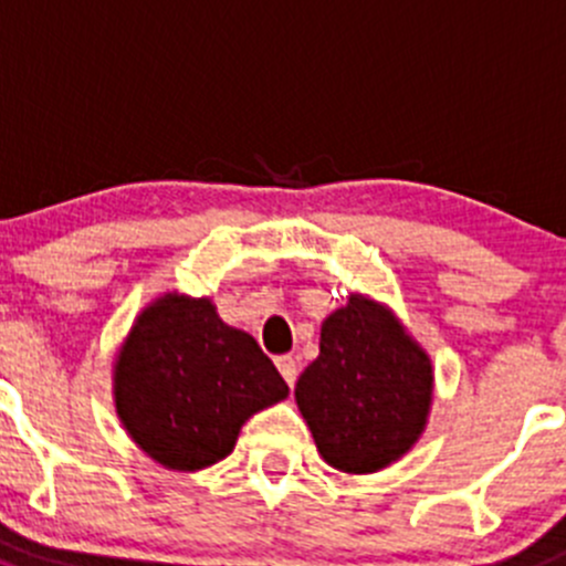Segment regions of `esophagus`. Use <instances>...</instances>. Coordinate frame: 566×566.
<instances>
[{
  "instance_id": "34e87169",
  "label": "esophagus",
  "mask_w": 566,
  "mask_h": 566,
  "mask_svg": "<svg viewBox=\"0 0 566 566\" xmlns=\"http://www.w3.org/2000/svg\"><path fill=\"white\" fill-rule=\"evenodd\" d=\"M276 367L279 373H282V378L287 381V387L293 389L295 387V378H298V361L293 359V356H276Z\"/></svg>"
}]
</instances>
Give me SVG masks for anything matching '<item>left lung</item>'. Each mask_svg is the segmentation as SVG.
Instances as JSON below:
<instances>
[{
    "instance_id": "obj_1",
    "label": "left lung",
    "mask_w": 566,
    "mask_h": 566,
    "mask_svg": "<svg viewBox=\"0 0 566 566\" xmlns=\"http://www.w3.org/2000/svg\"><path fill=\"white\" fill-rule=\"evenodd\" d=\"M431 392L426 350L365 295L326 317L321 356L295 384L317 451L343 473H376L403 457L426 426Z\"/></svg>"
}]
</instances>
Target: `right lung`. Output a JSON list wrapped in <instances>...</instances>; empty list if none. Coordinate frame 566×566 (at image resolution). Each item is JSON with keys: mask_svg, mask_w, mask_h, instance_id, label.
Returning <instances> with one entry per match:
<instances>
[{"mask_svg": "<svg viewBox=\"0 0 566 566\" xmlns=\"http://www.w3.org/2000/svg\"><path fill=\"white\" fill-rule=\"evenodd\" d=\"M287 392L256 339L227 326L207 298L166 295L151 304L115 365L124 429L171 470L227 459L240 426Z\"/></svg>", "mask_w": 566, "mask_h": 566, "instance_id": "right-lung-1", "label": "right lung"}]
</instances>
